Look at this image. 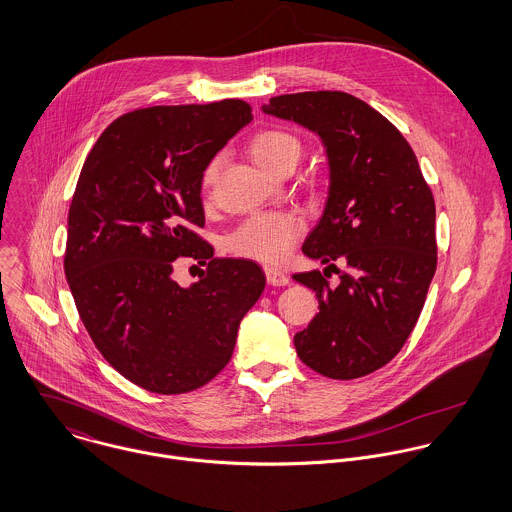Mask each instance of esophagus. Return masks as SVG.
Segmentation results:
<instances>
[{
  "mask_svg": "<svg viewBox=\"0 0 512 512\" xmlns=\"http://www.w3.org/2000/svg\"><path fill=\"white\" fill-rule=\"evenodd\" d=\"M265 275H267V283L273 285V287H285V285H289V277H287L283 271L267 269Z\"/></svg>",
  "mask_w": 512,
  "mask_h": 512,
  "instance_id": "1",
  "label": "esophagus"
}]
</instances>
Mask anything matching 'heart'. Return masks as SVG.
Instances as JSON below:
<instances>
[{
	"mask_svg": "<svg viewBox=\"0 0 512 512\" xmlns=\"http://www.w3.org/2000/svg\"><path fill=\"white\" fill-rule=\"evenodd\" d=\"M303 152L301 140L285 128H263L249 140V154L259 168L271 176H281L293 170ZM221 168V156H213L202 172V190L211 192ZM303 235V221L293 213L253 215L243 221L227 237V249L233 255L253 259L267 265L281 263L299 237Z\"/></svg>",
	"mask_w": 512,
	"mask_h": 512,
	"instance_id": "b5f03b06",
	"label": "heart"
}]
</instances>
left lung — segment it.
Segmentation results:
<instances>
[{"instance_id": "left-lung-1", "label": "left lung", "mask_w": 512, "mask_h": 512, "mask_svg": "<svg viewBox=\"0 0 512 512\" xmlns=\"http://www.w3.org/2000/svg\"><path fill=\"white\" fill-rule=\"evenodd\" d=\"M263 110L316 132L330 164L326 207L303 245L328 267L293 275L318 299L297 354L326 378H362L402 350L425 303L437 267L433 194L402 132L348 93L281 95ZM336 260L347 269L330 288Z\"/></svg>"}]
</instances>
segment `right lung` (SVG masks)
<instances>
[{"instance_id": "right-lung-1", "label": "right lung", "mask_w": 512, "mask_h": 512, "mask_svg": "<svg viewBox=\"0 0 512 512\" xmlns=\"http://www.w3.org/2000/svg\"><path fill=\"white\" fill-rule=\"evenodd\" d=\"M241 99L148 106L118 116L89 152L69 207L65 275L104 360L164 396L213 380L231 360L237 326L265 289L247 259L213 257L202 172L251 120ZM178 256L206 269L184 290Z\"/></svg>"}]
</instances>
